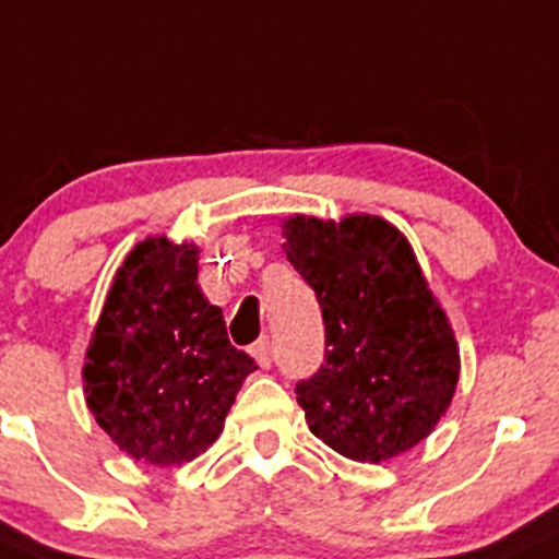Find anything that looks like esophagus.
Wrapping results in <instances>:
<instances>
[{
    "mask_svg": "<svg viewBox=\"0 0 559 559\" xmlns=\"http://www.w3.org/2000/svg\"><path fill=\"white\" fill-rule=\"evenodd\" d=\"M251 356L257 358V364H260L262 369H270V364H273V348H270V340L267 337L257 340L254 348H251Z\"/></svg>",
    "mask_w": 559,
    "mask_h": 559,
    "instance_id": "obj_1",
    "label": "esophagus"
}]
</instances>
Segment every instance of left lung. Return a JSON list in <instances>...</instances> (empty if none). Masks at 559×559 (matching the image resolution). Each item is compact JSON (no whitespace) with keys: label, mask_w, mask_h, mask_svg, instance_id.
<instances>
[{"label":"left lung","mask_w":559,"mask_h":559,"mask_svg":"<svg viewBox=\"0 0 559 559\" xmlns=\"http://www.w3.org/2000/svg\"><path fill=\"white\" fill-rule=\"evenodd\" d=\"M284 238L326 326L324 364L295 388L310 431L361 463L415 448L448 413L461 356L413 246L369 214L292 216Z\"/></svg>","instance_id":"8db88e82"}]
</instances>
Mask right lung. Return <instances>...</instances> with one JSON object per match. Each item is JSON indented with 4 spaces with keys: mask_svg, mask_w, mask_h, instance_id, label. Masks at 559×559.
<instances>
[{
    "mask_svg": "<svg viewBox=\"0 0 559 559\" xmlns=\"http://www.w3.org/2000/svg\"><path fill=\"white\" fill-rule=\"evenodd\" d=\"M82 369L87 407L111 442L181 466L219 437L257 369L198 286V246L146 238L117 270Z\"/></svg>",
    "mask_w": 559,
    "mask_h": 559,
    "instance_id": "right-lung-1",
    "label": "right lung"
}]
</instances>
